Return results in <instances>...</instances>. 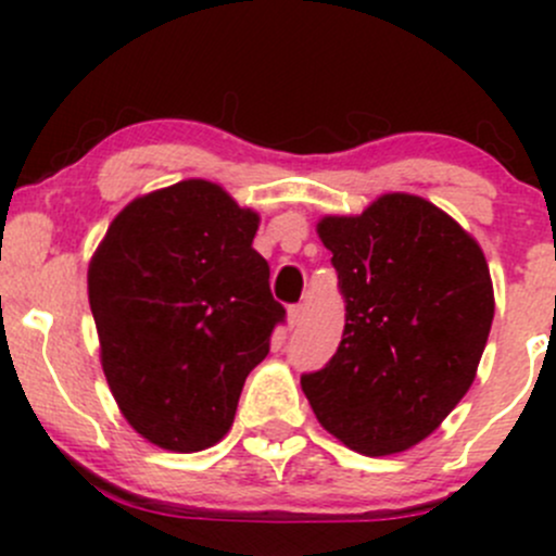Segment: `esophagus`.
Wrapping results in <instances>:
<instances>
[{
    "mask_svg": "<svg viewBox=\"0 0 556 556\" xmlns=\"http://www.w3.org/2000/svg\"><path fill=\"white\" fill-rule=\"evenodd\" d=\"M300 321H303V305H290V311H287V324H290V327H298Z\"/></svg>",
    "mask_w": 556,
    "mask_h": 556,
    "instance_id": "34e87169",
    "label": "esophagus"
}]
</instances>
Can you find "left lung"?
<instances>
[{"label": "left lung", "instance_id": "8db88e82", "mask_svg": "<svg viewBox=\"0 0 556 556\" xmlns=\"http://www.w3.org/2000/svg\"><path fill=\"white\" fill-rule=\"evenodd\" d=\"M318 238L344 298V331L303 374L318 424L350 450L394 455L424 442L476 379L494 318L478 242L418 195L387 193L358 216H324Z\"/></svg>", "mask_w": 556, "mask_h": 556}]
</instances>
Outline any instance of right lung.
Returning a JSON list of instances; mask_svg holds the SVG:
<instances>
[{"instance_id":"obj_1","label":"right lung","mask_w":556,"mask_h":556,"mask_svg":"<svg viewBox=\"0 0 556 556\" xmlns=\"http://www.w3.org/2000/svg\"><path fill=\"white\" fill-rule=\"evenodd\" d=\"M256 229L258 214L219 185L182 180L127 203L96 248L88 300L101 368L127 424L162 450L225 437L285 321Z\"/></svg>"}]
</instances>
